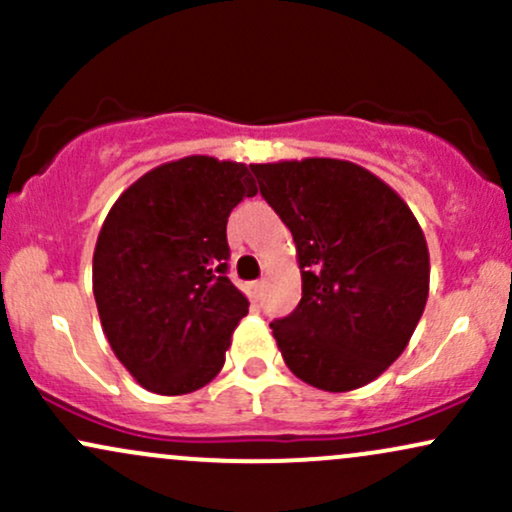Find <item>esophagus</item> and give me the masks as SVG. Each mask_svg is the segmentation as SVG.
I'll use <instances>...</instances> for the list:
<instances>
[{"label":"esophagus","mask_w":512,"mask_h":512,"mask_svg":"<svg viewBox=\"0 0 512 512\" xmlns=\"http://www.w3.org/2000/svg\"><path fill=\"white\" fill-rule=\"evenodd\" d=\"M262 291H264V281H252V284H248V296H250V301H260Z\"/></svg>","instance_id":"obj_1"}]
</instances>
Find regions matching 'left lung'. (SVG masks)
Listing matches in <instances>:
<instances>
[{
  "mask_svg": "<svg viewBox=\"0 0 512 512\" xmlns=\"http://www.w3.org/2000/svg\"><path fill=\"white\" fill-rule=\"evenodd\" d=\"M296 240L303 296L269 322L281 356L325 392L368 385L395 363L428 298L426 238L407 204L366 168L337 158L250 166Z\"/></svg>",
  "mask_w": 512,
  "mask_h": 512,
  "instance_id": "left-lung-1",
  "label": "left lung"
}]
</instances>
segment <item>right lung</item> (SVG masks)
Wrapping results in <instances>:
<instances>
[{"instance_id":"1","label":"right lung","mask_w":512,"mask_h":512,"mask_svg":"<svg viewBox=\"0 0 512 512\" xmlns=\"http://www.w3.org/2000/svg\"><path fill=\"white\" fill-rule=\"evenodd\" d=\"M257 187L243 163L187 156L115 202L93 252V296L115 356L156 395L219 373L248 298L228 279L226 223Z\"/></svg>"}]
</instances>
